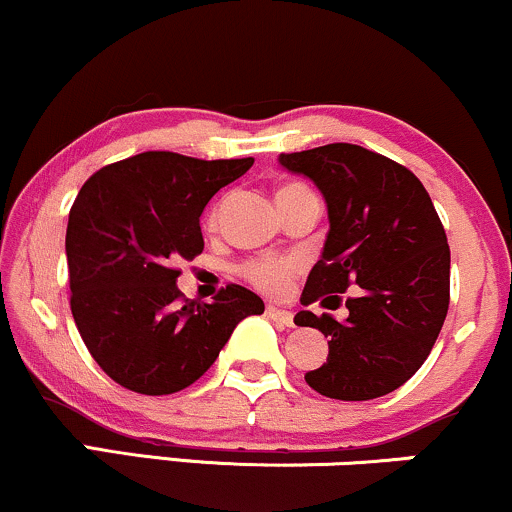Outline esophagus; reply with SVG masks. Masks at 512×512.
Segmentation results:
<instances>
[{
    "instance_id": "1",
    "label": "esophagus",
    "mask_w": 512,
    "mask_h": 512,
    "mask_svg": "<svg viewBox=\"0 0 512 512\" xmlns=\"http://www.w3.org/2000/svg\"><path fill=\"white\" fill-rule=\"evenodd\" d=\"M266 311H268L270 318H275V321H280L282 326H287V328L294 326V314H292V311L278 309V306H273V304H268Z\"/></svg>"
}]
</instances>
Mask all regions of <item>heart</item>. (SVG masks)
<instances>
[{
    "mask_svg": "<svg viewBox=\"0 0 512 512\" xmlns=\"http://www.w3.org/2000/svg\"><path fill=\"white\" fill-rule=\"evenodd\" d=\"M285 189H292V186H285ZM282 189V191H285ZM218 220V208L210 213V222ZM292 263L280 261V258H261V261H254L246 266V275L254 282L256 287H261L263 292L278 294L287 287V280H290Z\"/></svg>",
    "mask_w": 512,
    "mask_h": 512,
    "instance_id": "obj_1",
    "label": "heart"
}]
</instances>
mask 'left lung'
<instances>
[{
    "label": "left lung",
    "instance_id": "left-lung-1",
    "mask_svg": "<svg viewBox=\"0 0 512 512\" xmlns=\"http://www.w3.org/2000/svg\"><path fill=\"white\" fill-rule=\"evenodd\" d=\"M278 162L311 179L328 208L330 230L302 304L323 294L338 304L347 287H362L345 302V321L294 316L328 338V359L306 383L333 400L393 393L429 357L448 314L450 249L434 203L407 167L352 143L282 153Z\"/></svg>",
    "mask_w": 512,
    "mask_h": 512
}]
</instances>
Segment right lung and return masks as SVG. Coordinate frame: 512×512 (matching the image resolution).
I'll return each instance as SVG.
<instances>
[{
    "label": "right lung",
    "mask_w": 512,
    "mask_h": 512,
    "mask_svg": "<svg viewBox=\"0 0 512 512\" xmlns=\"http://www.w3.org/2000/svg\"><path fill=\"white\" fill-rule=\"evenodd\" d=\"M254 165L148 150L102 167L78 191L66 227L71 314L95 362L119 386L170 395L198 381L263 299L227 285L213 304L182 299L179 258L203 251L201 213Z\"/></svg>",
    "instance_id": "1"
}]
</instances>
